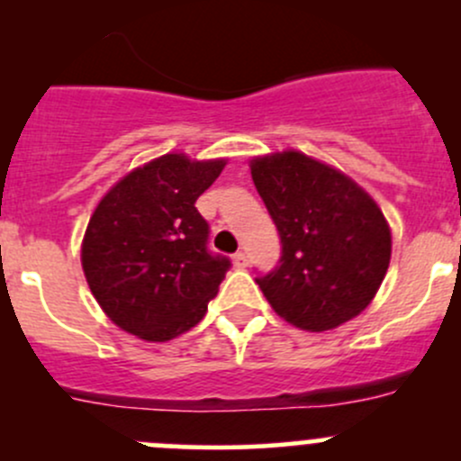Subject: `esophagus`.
Wrapping results in <instances>:
<instances>
[{"mask_svg": "<svg viewBox=\"0 0 461 461\" xmlns=\"http://www.w3.org/2000/svg\"><path fill=\"white\" fill-rule=\"evenodd\" d=\"M234 265H236V267H245V265H248V254L236 252L234 254Z\"/></svg>", "mask_w": 461, "mask_h": 461, "instance_id": "esophagus-1", "label": "esophagus"}]
</instances>
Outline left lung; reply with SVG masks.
<instances>
[{
    "label": "left lung",
    "instance_id": "left-lung-1",
    "mask_svg": "<svg viewBox=\"0 0 461 461\" xmlns=\"http://www.w3.org/2000/svg\"><path fill=\"white\" fill-rule=\"evenodd\" d=\"M252 180L283 252L257 278L278 317L310 332L364 312L390 265V227L355 180L301 151L254 158Z\"/></svg>",
    "mask_w": 461,
    "mask_h": 461
}]
</instances>
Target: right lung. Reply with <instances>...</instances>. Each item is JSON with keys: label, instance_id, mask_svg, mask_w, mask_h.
Returning <instances> with one entry per match:
<instances>
[{"label": "right lung", "instance_id": "add662e5", "mask_svg": "<svg viewBox=\"0 0 461 461\" xmlns=\"http://www.w3.org/2000/svg\"><path fill=\"white\" fill-rule=\"evenodd\" d=\"M225 160L167 153L124 176L102 198L82 240L93 296L118 328L144 341H169L207 312L230 258L207 248L198 196Z\"/></svg>", "mask_w": 461, "mask_h": 461}]
</instances>
